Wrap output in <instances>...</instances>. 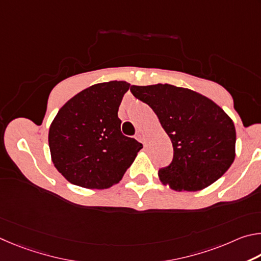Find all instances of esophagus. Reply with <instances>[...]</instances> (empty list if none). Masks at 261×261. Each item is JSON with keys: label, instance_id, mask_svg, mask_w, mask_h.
Listing matches in <instances>:
<instances>
[{"label": "esophagus", "instance_id": "obj_1", "mask_svg": "<svg viewBox=\"0 0 261 261\" xmlns=\"http://www.w3.org/2000/svg\"><path fill=\"white\" fill-rule=\"evenodd\" d=\"M136 140H138L139 142L145 144V138H144L142 133H138V134H136Z\"/></svg>", "mask_w": 261, "mask_h": 261}]
</instances>
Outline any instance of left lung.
Here are the masks:
<instances>
[{
	"label": "left lung",
	"instance_id": "obj_1",
	"mask_svg": "<svg viewBox=\"0 0 261 261\" xmlns=\"http://www.w3.org/2000/svg\"><path fill=\"white\" fill-rule=\"evenodd\" d=\"M157 114L173 144V161L159 170L163 185L197 191L225 174L235 159L236 130L223 110L202 94L172 85L132 86Z\"/></svg>",
	"mask_w": 261,
	"mask_h": 261
}]
</instances>
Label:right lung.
I'll list each match as a JSON object with an SVG mask.
<instances>
[{"label": "right lung", "mask_w": 261, "mask_h": 261, "mask_svg": "<svg viewBox=\"0 0 261 261\" xmlns=\"http://www.w3.org/2000/svg\"><path fill=\"white\" fill-rule=\"evenodd\" d=\"M126 81L93 85L63 105L49 128L57 171L71 184L107 189L122 179L143 145L121 133L119 105Z\"/></svg>", "instance_id": "obj_1"}]
</instances>
